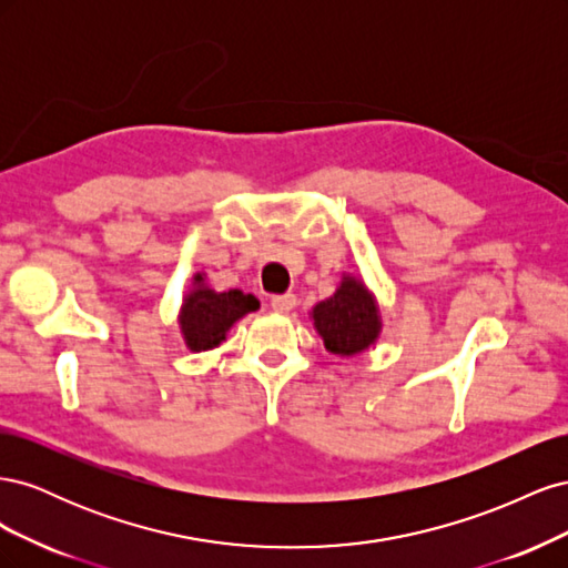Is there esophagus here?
<instances>
[{"label":"esophagus","mask_w":568,"mask_h":568,"mask_svg":"<svg viewBox=\"0 0 568 568\" xmlns=\"http://www.w3.org/2000/svg\"><path fill=\"white\" fill-rule=\"evenodd\" d=\"M270 307L274 313H288L296 307V296L294 294H280L270 298Z\"/></svg>","instance_id":"esophagus-1"}]
</instances>
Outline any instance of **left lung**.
Returning a JSON list of instances; mask_svg holds the SVG:
<instances>
[{
  "label": "left lung",
  "instance_id": "obj_1",
  "mask_svg": "<svg viewBox=\"0 0 568 568\" xmlns=\"http://www.w3.org/2000/svg\"><path fill=\"white\" fill-rule=\"evenodd\" d=\"M313 320L326 351L355 355L379 334V311L357 280H346L332 298L315 305Z\"/></svg>",
  "mask_w": 568,
  "mask_h": 568
}]
</instances>
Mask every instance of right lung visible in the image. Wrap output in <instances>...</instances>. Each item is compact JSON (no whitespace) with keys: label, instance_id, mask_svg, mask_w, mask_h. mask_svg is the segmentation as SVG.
Returning <instances> with one entry per match:
<instances>
[{"label":"right lung","instance_id":"1","mask_svg":"<svg viewBox=\"0 0 568 568\" xmlns=\"http://www.w3.org/2000/svg\"><path fill=\"white\" fill-rule=\"evenodd\" d=\"M196 282H201V277H196ZM255 307L257 301L236 288L215 294L211 288L199 286L194 294L186 296L180 317L186 346L192 351H209L217 346L230 326Z\"/></svg>","mask_w":568,"mask_h":568}]
</instances>
